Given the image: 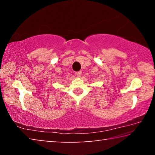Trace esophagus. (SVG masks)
Returning <instances> with one entry per match:
<instances>
[{
	"label": "esophagus",
	"instance_id": "34e87169",
	"mask_svg": "<svg viewBox=\"0 0 155 155\" xmlns=\"http://www.w3.org/2000/svg\"><path fill=\"white\" fill-rule=\"evenodd\" d=\"M81 71H78V72H75V74H76V76H77V77H81Z\"/></svg>",
	"mask_w": 155,
	"mask_h": 155
}]
</instances>
